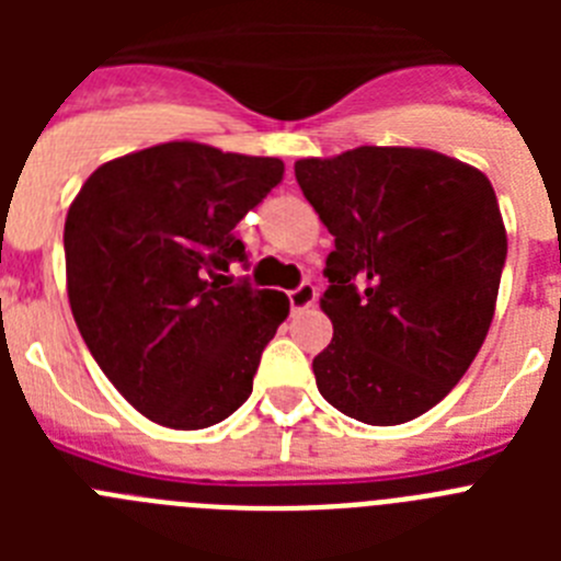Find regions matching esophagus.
Listing matches in <instances>:
<instances>
[{
	"label": "esophagus",
	"mask_w": 561,
	"mask_h": 561,
	"mask_svg": "<svg viewBox=\"0 0 561 561\" xmlns=\"http://www.w3.org/2000/svg\"><path fill=\"white\" fill-rule=\"evenodd\" d=\"M314 300H317V289L311 284H300V286H297V289L289 291L291 311L309 309V306H314Z\"/></svg>",
	"instance_id": "1"
}]
</instances>
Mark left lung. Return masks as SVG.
Returning a JSON list of instances; mask_svg holds the SVG:
<instances>
[{
  "label": "left lung",
  "mask_w": 561,
  "mask_h": 561,
  "mask_svg": "<svg viewBox=\"0 0 561 561\" xmlns=\"http://www.w3.org/2000/svg\"><path fill=\"white\" fill-rule=\"evenodd\" d=\"M297 185L334 236L314 356L340 413L393 427L435 408L483 345L505 266L492 182L427 148L362 146L297 160Z\"/></svg>",
  "instance_id": "1"
}]
</instances>
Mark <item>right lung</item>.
Returning a JSON list of instances; mask_svg holds the SVG:
<instances>
[{"instance_id": "obj_1", "label": "right lung", "mask_w": 561, "mask_h": 561, "mask_svg": "<svg viewBox=\"0 0 561 561\" xmlns=\"http://www.w3.org/2000/svg\"><path fill=\"white\" fill-rule=\"evenodd\" d=\"M284 180L275 157L165 142L98 168L64 225L67 291L87 348L131 408L205 430L252 393L289 297L232 277L236 225Z\"/></svg>"}]
</instances>
